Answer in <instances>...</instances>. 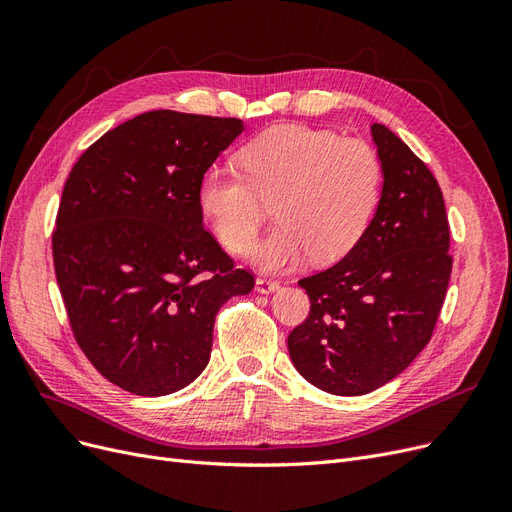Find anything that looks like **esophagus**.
<instances>
[{
	"instance_id": "1",
	"label": "esophagus",
	"mask_w": 512,
	"mask_h": 512,
	"mask_svg": "<svg viewBox=\"0 0 512 512\" xmlns=\"http://www.w3.org/2000/svg\"><path fill=\"white\" fill-rule=\"evenodd\" d=\"M277 288H280V282L269 280V277H258V280H256V290H258L260 294H271V292H275Z\"/></svg>"
}]
</instances>
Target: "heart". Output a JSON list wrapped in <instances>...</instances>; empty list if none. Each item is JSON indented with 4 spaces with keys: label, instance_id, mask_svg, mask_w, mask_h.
Wrapping results in <instances>:
<instances>
[{
    "label": "heart",
    "instance_id": "heart-1",
    "mask_svg": "<svg viewBox=\"0 0 512 512\" xmlns=\"http://www.w3.org/2000/svg\"><path fill=\"white\" fill-rule=\"evenodd\" d=\"M243 173L209 166L196 188L200 215L228 252L250 247L273 205L275 232L254 245L262 271H286L312 256L316 265L344 258L359 243L380 196L376 151L329 130L282 126L247 143Z\"/></svg>",
    "mask_w": 512,
    "mask_h": 512
}]
</instances>
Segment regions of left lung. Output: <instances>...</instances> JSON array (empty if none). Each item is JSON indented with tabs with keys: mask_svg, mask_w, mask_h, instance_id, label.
Segmentation results:
<instances>
[{
	"mask_svg": "<svg viewBox=\"0 0 512 512\" xmlns=\"http://www.w3.org/2000/svg\"><path fill=\"white\" fill-rule=\"evenodd\" d=\"M371 141L382 168L374 218L337 265L299 280L312 309L288 335L299 374L342 397L380 389L416 359L453 269L436 177L382 123L371 126Z\"/></svg>",
	"mask_w": 512,
	"mask_h": 512,
	"instance_id": "left-lung-1",
	"label": "left lung"
}]
</instances>
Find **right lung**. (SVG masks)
<instances>
[{
  "label": "right lung",
  "instance_id": "right-lung-1",
  "mask_svg": "<svg viewBox=\"0 0 512 512\" xmlns=\"http://www.w3.org/2000/svg\"><path fill=\"white\" fill-rule=\"evenodd\" d=\"M235 117L149 111L91 145L61 194L53 260L76 342L119 389L162 397L209 363L218 309L254 288L203 226L196 188Z\"/></svg>",
  "mask_w": 512,
  "mask_h": 512
}]
</instances>
